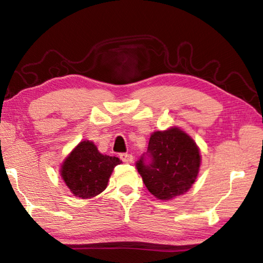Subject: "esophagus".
<instances>
[{"label": "esophagus", "mask_w": 263, "mask_h": 263, "mask_svg": "<svg viewBox=\"0 0 263 263\" xmlns=\"http://www.w3.org/2000/svg\"><path fill=\"white\" fill-rule=\"evenodd\" d=\"M119 158H121L124 162L125 163H132L133 162V157L132 154H127V153H122L119 155Z\"/></svg>", "instance_id": "esophagus-1"}]
</instances>
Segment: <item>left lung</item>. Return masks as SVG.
Here are the masks:
<instances>
[{
	"mask_svg": "<svg viewBox=\"0 0 263 263\" xmlns=\"http://www.w3.org/2000/svg\"><path fill=\"white\" fill-rule=\"evenodd\" d=\"M148 157L137 162L146 188L161 201L185 194L197 179L201 167V153L195 140L180 127L172 126L155 131L148 141Z\"/></svg>",
	"mask_w": 263,
	"mask_h": 263,
	"instance_id": "left-lung-1",
	"label": "left lung"
}]
</instances>
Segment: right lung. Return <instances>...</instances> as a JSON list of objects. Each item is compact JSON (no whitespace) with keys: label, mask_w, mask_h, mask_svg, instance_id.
Segmentation results:
<instances>
[{"label":"right lung","mask_w":263,"mask_h":263,"mask_svg":"<svg viewBox=\"0 0 263 263\" xmlns=\"http://www.w3.org/2000/svg\"><path fill=\"white\" fill-rule=\"evenodd\" d=\"M122 161L99 152L92 141L75 146L60 168V176L75 197L87 199L104 191L114 168Z\"/></svg>","instance_id":"obj_1"}]
</instances>
